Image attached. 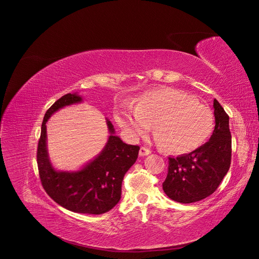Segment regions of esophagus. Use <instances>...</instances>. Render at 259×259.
I'll use <instances>...</instances> for the list:
<instances>
[{
  "label": "esophagus",
  "mask_w": 259,
  "mask_h": 259,
  "mask_svg": "<svg viewBox=\"0 0 259 259\" xmlns=\"http://www.w3.org/2000/svg\"><path fill=\"white\" fill-rule=\"evenodd\" d=\"M151 154V150H149V149H146V147H141L140 149V151H139V155L141 156V157H144V156H147V155H150Z\"/></svg>",
  "instance_id": "esophagus-1"
}]
</instances>
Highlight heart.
I'll list each match as a JSON object with an SVG mask.
<instances>
[{
  "mask_svg": "<svg viewBox=\"0 0 259 259\" xmlns=\"http://www.w3.org/2000/svg\"><path fill=\"white\" fill-rule=\"evenodd\" d=\"M115 118L132 139L144 136L155 123L158 142L174 154L197 150L210 139L215 127L210 107L197 102L188 93L171 88L142 94L135 109H118Z\"/></svg>",
  "mask_w": 259,
  "mask_h": 259,
  "instance_id": "b5f03b06",
  "label": "heart"
}]
</instances>
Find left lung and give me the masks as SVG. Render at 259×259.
I'll return each instance as SVG.
<instances>
[{"label": "left lung", "mask_w": 259, "mask_h": 259, "mask_svg": "<svg viewBox=\"0 0 259 259\" xmlns=\"http://www.w3.org/2000/svg\"><path fill=\"white\" fill-rule=\"evenodd\" d=\"M213 107L215 128L210 140L189 154L168 158L162 188L171 200L180 203L202 200L217 190L228 173L232 155L229 116L216 99Z\"/></svg>", "instance_id": "8db88e82"}]
</instances>
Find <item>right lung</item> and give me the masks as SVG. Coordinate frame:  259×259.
Returning a JSON list of instances; mask_svg holds the SVG:
<instances>
[{
	"label": "right lung",
	"mask_w": 259,
	"mask_h": 259,
	"mask_svg": "<svg viewBox=\"0 0 259 259\" xmlns=\"http://www.w3.org/2000/svg\"><path fill=\"white\" fill-rule=\"evenodd\" d=\"M80 102V95L67 94L47 109L36 161L42 186L52 199L71 212L99 215L119 202L123 177L136 162L140 147L123 142L115 135L112 122L106 119L109 136L101 153L79 170H57L48 156L46 123L57 110Z\"/></svg>",
	"instance_id": "right-lung-1"
}]
</instances>
